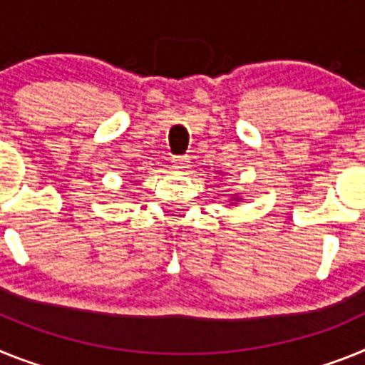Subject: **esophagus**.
Returning a JSON list of instances; mask_svg holds the SVG:
<instances>
[{"label": "esophagus", "instance_id": "esophagus-1", "mask_svg": "<svg viewBox=\"0 0 365 365\" xmlns=\"http://www.w3.org/2000/svg\"><path fill=\"white\" fill-rule=\"evenodd\" d=\"M189 165H191V161H189V158H187V156H180V158H174V160H173L174 169L185 170Z\"/></svg>", "mask_w": 365, "mask_h": 365}]
</instances>
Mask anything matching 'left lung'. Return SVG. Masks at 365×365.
<instances>
[{
  "mask_svg": "<svg viewBox=\"0 0 365 365\" xmlns=\"http://www.w3.org/2000/svg\"><path fill=\"white\" fill-rule=\"evenodd\" d=\"M240 192H235V195L231 196V205H233V202H240Z\"/></svg>",
  "mask_w": 365,
  "mask_h": 365,
  "instance_id": "obj_1",
  "label": "left lung"
}]
</instances>
